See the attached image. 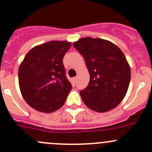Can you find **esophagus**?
I'll return each instance as SVG.
<instances>
[{"instance_id":"esophagus-1","label":"esophagus","mask_w":152,"mask_h":152,"mask_svg":"<svg viewBox=\"0 0 152 152\" xmlns=\"http://www.w3.org/2000/svg\"><path fill=\"white\" fill-rule=\"evenodd\" d=\"M77 79H78L77 77H73V83H76V82H77Z\"/></svg>"}]
</instances>
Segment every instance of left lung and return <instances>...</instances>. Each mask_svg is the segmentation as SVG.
Masks as SVG:
<instances>
[{
	"mask_svg": "<svg viewBox=\"0 0 152 152\" xmlns=\"http://www.w3.org/2000/svg\"><path fill=\"white\" fill-rule=\"evenodd\" d=\"M73 46L83 55L90 81L80 95L91 110L105 113L122 101L130 81V67L122 51L100 38H81Z\"/></svg>",
	"mask_w": 152,
	"mask_h": 152,
	"instance_id": "obj_1",
	"label": "left lung"
}]
</instances>
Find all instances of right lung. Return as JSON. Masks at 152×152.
I'll return each instance as SVG.
<instances>
[{"instance_id": "right-lung-1", "label": "right lung", "mask_w": 152, "mask_h": 152, "mask_svg": "<svg viewBox=\"0 0 152 152\" xmlns=\"http://www.w3.org/2000/svg\"><path fill=\"white\" fill-rule=\"evenodd\" d=\"M71 43L50 41L31 49L18 68V84L32 108L50 113L65 103L72 85L65 76L63 58Z\"/></svg>"}]
</instances>
